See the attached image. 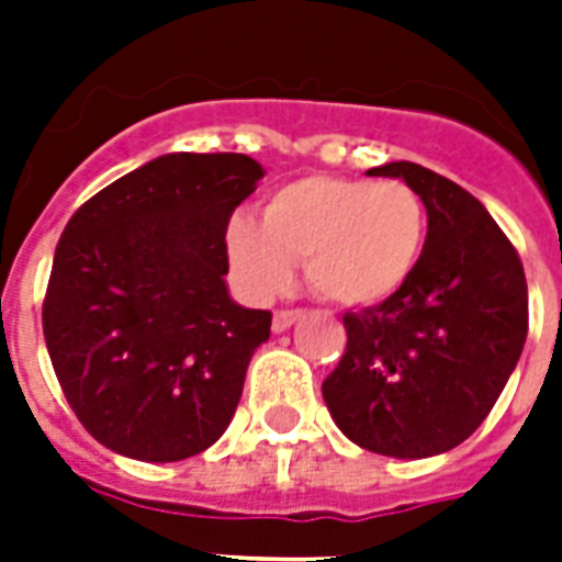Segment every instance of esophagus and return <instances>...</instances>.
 <instances>
[{"label": "esophagus", "instance_id": "1", "mask_svg": "<svg viewBox=\"0 0 562 562\" xmlns=\"http://www.w3.org/2000/svg\"><path fill=\"white\" fill-rule=\"evenodd\" d=\"M297 317H303V308H280V312H273V333H285Z\"/></svg>", "mask_w": 562, "mask_h": 562}]
</instances>
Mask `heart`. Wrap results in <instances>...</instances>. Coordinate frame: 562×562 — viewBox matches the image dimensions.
<instances>
[{
	"mask_svg": "<svg viewBox=\"0 0 562 562\" xmlns=\"http://www.w3.org/2000/svg\"><path fill=\"white\" fill-rule=\"evenodd\" d=\"M426 245V203L405 180L315 175L268 194L262 221L233 215L229 268L254 297H273L306 265L308 285L338 306H373L408 282Z\"/></svg>",
	"mask_w": 562,
	"mask_h": 562,
	"instance_id": "1",
	"label": "heart"
}]
</instances>
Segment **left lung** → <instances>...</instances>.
<instances>
[{
	"instance_id": "obj_1",
	"label": "left lung",
	"mask_w": 562,
	"mask_h": 562,
	"mask_svg": "<svg viewBox=\"0 0 562 562\" xmlns=\"http://www.w3.org/2000/svg\"><path fill=\"white\" fill-rule=\"evenodd\" d=\"M423 198L417 268L379 306L344 315L347 350L324 382L338 428L387 458L463 443L505 391L528 335L522 259L481 201L417 162H387Z\"/></svg>"
}]
</instances>
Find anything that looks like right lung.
<instances>
[{
    "label": "right lung",
    "mask_w": 562,
    "mask_h": 562,
    "mask_svg": "<svg viewBox=\"0 0 562 562\" xmlns=\"http://www.w3.org/2000/svg\"><path fill=\"white\" fill-rule=\"evenodd\" d=\"M259 178L245 154H166L66 224L43 335L69 408L113 452L183 461L236 414L271 312L229 300L224 233Z\"/></svg>",
    "instance_id": "add662e5"
}]
</instances>
